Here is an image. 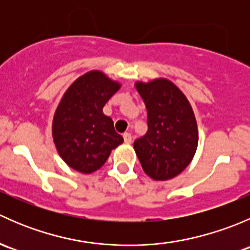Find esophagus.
Here are the masks:
<instances>
[{
	"mask_svg": "<svg viewBox=\"0 0 250 250\" xmlns=\"http://www.w3.org/2000/svg\"><path fill=\"white\" fill-rule=\"evenodd\" d=\"M123 139H125V144H130L132 143V134L130 133H125L123 134Z\"/></svg>",
	"mask_w": 250,
	"mask_h": 250,
	"instance_id": "esophagus-1",
	"label": "esophagus"
}]
</instances>
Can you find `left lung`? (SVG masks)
<instances>
[{
	"instance_id": "8db88e82",
	"label": "left lung",
	"mask_w": 250,
	"mask_h": 250,
	"mask_svg": "<svg viewBox=\"0 0 250 250\" xmlns=\"http://www.w3.org/2000/svg\"><path fill=\"white\" fill-rule=\"evenodd\" d=\"M147 111V133L134 141V151L146 175L165 181L179 175L192 161L198 128L186 95L167 78L135 82Z\"/></svg>"
}]
</instances>
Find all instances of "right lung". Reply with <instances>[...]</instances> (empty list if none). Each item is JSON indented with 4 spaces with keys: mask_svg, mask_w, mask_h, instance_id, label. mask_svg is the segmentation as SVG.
<instances>
[{
    "mask_svg": "<svg viewBox=\"0 0 250 250\" xmlns=\"http://www.w3.org/2000/svg\"><path fill=\"white\" fill-rule=\"evenodd\" d=\"M121 83L99 70L85 72L71 83L58 104L52 137L62 160L72 169L92 174L104 166L111 151L123 143L103 107Z\"/></svg>",
    "mask_w": 250,
    "mask_h": 250,
    "instance_id": "obj_1",
    "label": "right lung"
}]
</instances>
